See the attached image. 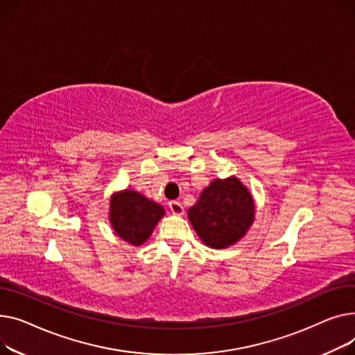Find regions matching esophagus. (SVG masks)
Returning <instances> with one entry per match:
<instances>
[{"instance_id": "obj_1", "label": "esophagus", "mask_w": 355, "mask_h": 355, "mask_svg": "<svg viewBox=\"0 0 355 355\" xmlns=\"http://www.w3.org/2000/svg\"><path fill=\"white\" fill-rule=\"evenodd\" d=\"M169 207H171V211H172L173 215H183V206H182L180 202L172 200V202H169Z\"/></svg>"}]
</instances>
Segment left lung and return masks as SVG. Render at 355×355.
Segmentation results:
<instances>
[{
	"instance_id": "left-lung-1",
	"label": "left lung",
	"mask_w": 355,
	"mask_h": 355,
	"mask_svg": "<svg viewBox=\"0 0 355 355\" xmlns=\"http://www.w3.org/2000/svg\"><path fill=\"white\" fill-rule=\"evenodd\" d=\"M187 218L205 245L223 249L248 232L255 219V205L238 178L215 179L189 207Z\"/></svg>"
}]
</instances>
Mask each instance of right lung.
I'll return each mask as SVG.
<instances>
[{
	"label": "right lung",
	"mask_w": 355,
	"mask_h": 355,
	"mask_svg": "<svg viewBox=\"0 0 355 355\" xmlns=\"http://www.w3.org/2000/svg\"><path fill=\"white\" fill-rule=\"evenodd\" d=\"M110 223L116 235L135 246L148 241L164 209L135 191L114 193L110 199Z\"/></svg>",
	"instance_id": "right-lung-1"
}]
</instances>
